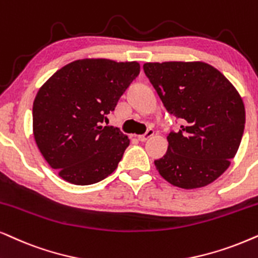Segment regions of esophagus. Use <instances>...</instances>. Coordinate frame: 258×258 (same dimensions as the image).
I'll return each instance as SVG.
<instances>
[{
  "label": "esophagus",
  "mask_w": 258,
  "mask_h": 258,
  "mask_svg": "<svg viewBox=\"0 0 258 258\" xmlns=\"http://www.w3.org/2000/svg\"><path fill=\"white\" fill-rule=\"evenodd\" d=\"M154 135V130L153 129H148L146 132V134H143V135H140V136H137V139H139V141H141V142H145V141H147V140L149 139V137H152Z\"/></svg>",
  "instance_id": "obj_1"
}]
</instances>
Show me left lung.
<instances>
[{
  "mask_svg": "<svg viewBox=\"0 0 258 258\" xmlns=\"http://www.w3.org/2000/svg\"><path fill=\"white\" fill-rule=\"evenodd\" d=\"M143 70L167 111L182 123L167 136V153L154 161L160 175L185 189L213 182L242 141L245 109L238 91L203 61L146 62Z\"/></svg>",
  "mask_w": 258,
  "mask_h": 258,
  "instance_id": "1",
  "label": "left lung"
}]
</instances>
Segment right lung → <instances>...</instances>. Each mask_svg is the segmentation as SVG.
<instances>
[{
  "mask_svg": "<svg viewBox=\"0 0 258 258\" xmlns=\"http://www.w3.org/2000/svg\"><path fill=\"white\" fill-rule=\"evenodd\" d=\"M139 73L136 61L82 59L58 70L40 88L33 103V134L60 178L92 185L117 168L130 141L103 123Z\"/></svg>",
  "mask_w": 258,
  "mask_h": 258,
  "instance_id": "add662e5",
  "label": "right lung"
}]
</instances>
